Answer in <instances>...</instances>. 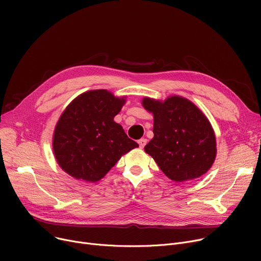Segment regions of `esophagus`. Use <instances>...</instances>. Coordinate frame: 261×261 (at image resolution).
<instances>
[{
    "label": "esophagus",
    "mask_w": 261,
    "mask_h": 261,
    "mask_svg": "<svg viewBox=\"0 0 261 261\" xmlns=\"http://www.w3.org/2000/svg\"><path fill=\"white\" fill-rule=\"evenodd\" d=\"M139 145H140V148H144L145 147V145L147 144V140L146 139H141V140H139Z\"/></svg>",
    "instance_id": "esophagus-1"
}]
</instances>
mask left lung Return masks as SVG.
<instances>
[{
  "label": "left lung",
  "instance_id": "8db88e82",
  "mask_svg": "<svg viewBox=\"0 0 261 261\" xmlns=\"http://www.w3.org/2000/svg\"><path fill=\"white\" fill-rule=\"evenodd\" d=\"M143 106L153 114V139L145 146L161 170L174 182L206 173L216 159V136L197 106L181 96L160 101L149 97Z\"/></svg>",
  "mask_w": 261,
  "mask_h": 261
}]
</instances>
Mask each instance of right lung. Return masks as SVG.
Here are the masks:
<instances>
[{
    "mask_svg": "<svg viewBox=\"0 0 261 261\" xmlns=\"http://www.w3.org/2000/svg\"><path fill=\"white\" fill-rule=\"evenodd\" d=\"M126 102L107 90L82 93L61 114L53 138L59 166L77 180L97 182L139 144L114 117Z\"/></svg>",
    "mask_w": 261,
    "mask_h": 261,
    "instance_id": "right-lung-1",
    "label": "right lung"
}]
</instances>
